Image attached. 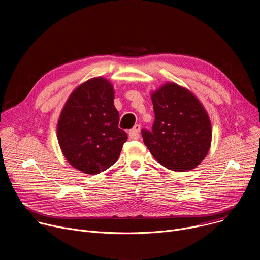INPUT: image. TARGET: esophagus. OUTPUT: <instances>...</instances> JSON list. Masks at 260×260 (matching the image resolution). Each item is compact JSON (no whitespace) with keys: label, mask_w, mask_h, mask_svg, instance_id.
Segmentation results:
<instances>
[{"label":"esophagus","mask_w":260,"mask_h":260,"mask_svg":"<svg viewBox=\"0 0 260 260\" xmlns=\"http://www.w3.org/2000/svg\"><path fill=\"white\" fill-rule=\"evenodd\" d=\"M140 125L139 124H136L129 132H128V138L132 140H138L140 138Z\"/></svg>","instance_id":"obj_1"}]
</instances>
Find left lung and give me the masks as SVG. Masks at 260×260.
<instances>
[{"label":"left lung","mask_w":260,"mask_h":260,"mask_svg":"<svg viewBox=\"0 0 260 260\" xmlns=\"http://www.w3.org/2000/svg\"><path fill=\"white\" fill-rule=\"evenodd\" d=\"M155 121L152 132L142 131L144 144L165 168L175 172L195 169L212 142L209 115L196 95L168 82L152 92Z\"/></svg>","instance_id":"8db88e82"}]
</instances>
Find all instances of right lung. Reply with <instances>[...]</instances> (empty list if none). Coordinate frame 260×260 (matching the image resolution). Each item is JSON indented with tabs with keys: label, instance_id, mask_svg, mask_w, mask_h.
Here are the masks:
<instances>
[{
	"label": "right lung",
	"instance_id": "obj_1",
	"mask_svg": "<svg viewBox=\"0 0 260 260\" xmlns=\"http://www.w3.org/2000/svg\"><path fill=\"white\" fill-rule=\"evenodd\" d=\"M114 86L97 77L80 84L60 114L57 137L68 163L84 174L106 171L118 160L127 134L118 127Z\"/></svg>",
	"mask_w": 260,
	"mask_h": 260
}]
</instances>
